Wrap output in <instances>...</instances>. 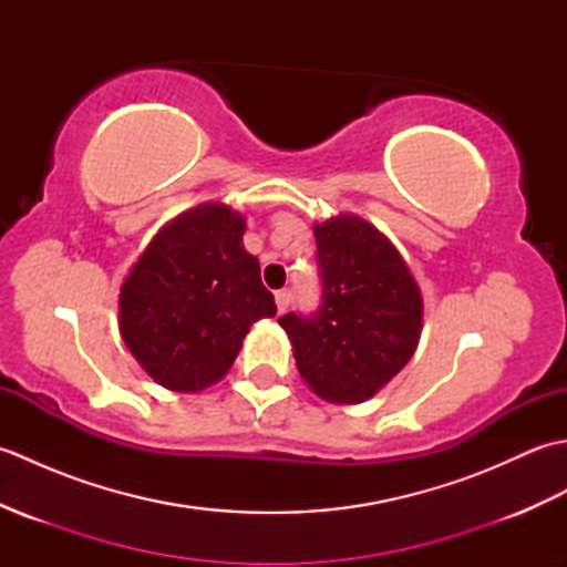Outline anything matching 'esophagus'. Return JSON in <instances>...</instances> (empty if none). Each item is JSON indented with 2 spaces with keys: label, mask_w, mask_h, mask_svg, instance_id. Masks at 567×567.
I'll list each match as a JSON object with an SVG mask.
<instances>
[{
  "label": "esophagus",
  "mask_w": 567,
  "mask_h": 567,
  "mask_svg": "<svg viewBox=\"0 0 567 567\" xmlns=\"http://www.w3.org/2000/svg\"><path fill=\"white\" fill-rule=\"evenodd\" d=\"M275 305H277V311H285L287 305H290V292L287 290L275 292Z\"/></svg>",
  "instance_id": "1"
}]
</instances>
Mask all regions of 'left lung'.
Instances as JSON below:
<instances>
[{
	"label": "left lung",
	"mask_w": 567,
	"mask_h": 567,
	"mask_svg": "<svg viewBox=\"0 0 567 567\" xmlns=\"http://www.w3.org/2000/svg\"><path fill=\"white\" fill-rule=\"evenodd\" d=\"M323 277L317 315H285L297 370L333 404L375 396L409 358L424 329V297L392 240L358 214L315 224Z\"/></svg>",
	"instance_id": "1"
}]
</instances>
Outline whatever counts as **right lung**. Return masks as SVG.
<instances>
[{"label":"right lung","instance_id":"obj_1","mask_svg":"<svg viewBox=\"0 0 567 567\" xmlns=\"http://www.w3.org/2000/svg\"><path fill=\"white\" fill-rule=\"evenodd\" d=\"M244 234V214L204 202L161 226L128 270L118 331L165 390L212 388L234 365L252 323L275 317Z\"/></svg>","mask_w":567,"mask_h":567}]
</instances>
